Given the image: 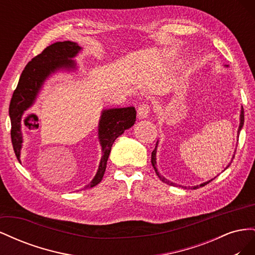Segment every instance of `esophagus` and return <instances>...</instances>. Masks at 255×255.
Masks as SVG:
<instances>
[{
    "mask_svg": "<svg viewBox=\"0 0 255 255\" xmlns=\"http://www.w3.org/2000/svg\"><path fill=\"white\" fill-rule=\"evenodd\" d=\"M149 115H150V106L148 104H141L139 107H138V111H137L138 118L145 119L148 118Z\"/></svg>",
    "mask_w": 255,
    "mask_h": 255,
    "instance_id": "esophagus-1",
    "label": "esophagus"
}]
</instances>
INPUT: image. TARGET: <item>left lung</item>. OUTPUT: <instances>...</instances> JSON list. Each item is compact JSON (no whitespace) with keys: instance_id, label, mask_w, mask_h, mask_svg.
<instances>
[{"instance_id":"left-lung-1","label":"left lung","mask_w":255,"mask_h":255,"mask_svg":"<svg viewBox=\"0 0 255 255\" xmlns=\"http://www.w3.org/2000/svg\"><path fill=\"white\" fill-rule=\"evenodd\" d=\"M226 67H229V66H226ZM244 120H245V116H244V107L242 106V109H241V115H239V127H238V130H237V137L239 136V133H241V130H242L243 127H244ZM157 145H158V140L156 141L155 149H154V150H153V152H152V155H151V163H152V166H153V168H154V170H155V172H156L157 176L159 177V180H160V181H163L164 183H166V184H168V185H171V186H179V187H182V188H185V189H186V188H187L186 186H182V185H177V184H175V183H173V182H170L169 180H167L166 177H164L163 175H161V174L159 173V171L157 170V168H156V150H157ZM234 156H235V153H234V155H233L232 159H231V163H232V160H233ZM231 163H229V165L226 167V169H228V168H229V166L231 165ZM226 169H225V170H226ZM215 177H216V176H215ZM215 177H214V179H215ZM214 179H212V180H210V181H207V182H204V183L200 184V185H197V186H192V188L196 189V188H198V187L204 186V185H206L207 183H210V182H211V181H213ZM188 188H190V186H188Z\"/></svg>"}]
</instances>
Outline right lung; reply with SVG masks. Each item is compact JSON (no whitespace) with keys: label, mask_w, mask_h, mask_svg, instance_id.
Masks as SVG:
<instances>
[{"label":"right lung","mask_w":255,"mask_h":255,"mask_svg":"<svg viewBox=\"0 0 255 255\" xmlns=\"http://www.w3.org/2000/svg\"><path fill=\"white\" fill-rule=\"evenodd\" d=\"M81 51L82 48L76 42L69 40L55 42L30 60L23 70L9 105L11 142L19 163H21L20 157L23 142L21 132L23 116L34 105L44 82L52 74L58 71L70 72L78 69V65L72 58ZM135 121L136 111L133 106L102 111L98 126V138L101 145L102 156L95 177L85 188L94 187L102 181L114 141L125 133L126 129L132 128Z\"/></svg>","instance_id":"right-lung-1"}]
</instances>
